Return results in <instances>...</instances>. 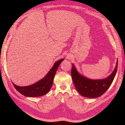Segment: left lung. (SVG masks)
Returning <instances> with one entry per match:
<instances>
[{
    "label": "left lung",
    "instance_id": "obj_1",
    "mask_svg": "<svg viewBox=\"0 0 125 125\" xmlns=\"http://www.w3.org/2000/svg\"><path fill=\"white\" fill-rule=\"evenodd\" d=\"M72 65L71 75L77 91L83 96L93 98L103 94L112 84L117 71L118 60L112 74L107 78L101 80H92L82 76Z\"/></svg>",
    "mask_w": 125,
    "mask_h": 125
}]
</instances>
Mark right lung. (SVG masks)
Returning a JSON list of instances; mask_svg holds the SVG:
<instances>
[{"instance_id": "right-lung-1", "label": "right lung", "mask_w": 125, "mask_h": 125, "mask_svg": "<svg viewBox=\"0 0 125 125\" xmlns=\"http://www.w3.org/2000/svg\"><path fill=\"white\" fill-rule=\"evenodd\" d=\"M63 60L64 59L56 61L47 75L35 83L26 86H20L13 83L14 86L18 92L28 97L41 96L47 94L51 88L57 70Z\"/></svg>"}]
</instances>
